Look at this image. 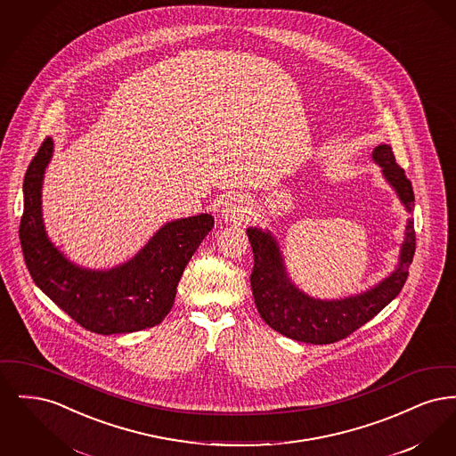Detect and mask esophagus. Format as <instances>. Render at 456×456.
I'll use <instances>...</instances> for the list:
<instances>
[{"mask_svg":"<svg viewBox=\"0 0 456 456\" xmlns=\"http://www.w3.org/2000/svg\"><path fill=\"white\" fill-rule=\"evenodd\" d=\"M249 216V208H248V205H246V201L244 200H240V198H229L225 203H224V207H222V210H220V217L224 222H234V224H238V222H242V220H246Z\"/></svg>","mask_w":456,"mask_h":456,"instance_id":"34e87169","label":"esophagus"}]
</instances>
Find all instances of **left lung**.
I'll return each mask as SVG.
<instances>
[{
	"label": "left lung",
	"mask_w": 456,
	"mask_h": 456,
	"mask_svg": "<svg viewBox=\"0 0 456 456\" xmlns=\"http://www.w3.org/2000/svg\"><path fill=\"white\" fill-rule=\"evenodd\" d=\"M370 157L374 164L381 167L383 177L405 207L407 214L412 216V183L395 162L390 145H378ZM246 232L255 255L251 289L263 322L283 337L314 346L333 344L346 338L387 307L400 294L407 281L415 253L413 218L409 217L400 246L398 265L388 277L361 294L340 299H318L307 296L290 281L281 246L268 229L249 227Z\"/></svg>",
	"instance_id": "left-lung-1"
}]
</instances>
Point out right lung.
Segmentation results:
<instances>
[{"instance_id":"obj_1","label":"right lung","mask_w":456,"mask_h":456,"mask_svg":"<svg viewBox=\"0 0 456 456\" xmlns=\"http://www.w3.org/2000/svg\"><path fill=\"white\" fill-rule=\"evenodd\" d=\"M54 142L45 138L23 179V260L44 294L88 331L121 335L159 325L173 307L179 279L214 227L210 214L166 222L130 260L108 270L66 258L43 218V181Z\"/></svg>"}]
</instances>
